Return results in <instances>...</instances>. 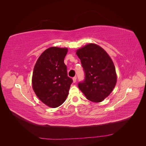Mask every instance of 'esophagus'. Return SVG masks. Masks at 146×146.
<instances>
[{"label":"esophagus","instance_id":"34e87169","mask_svg":"<svg viewBox=\"0 0 146 146\" xmlns=\"http://www.w3.org/2000/svg\"><path fill=\"white\" fill-rule=\"evenodd\" d=\"M73 82L74 83H76V80H77V77H73Z\"/></svg>","mask_w":146,"mask_h":146}]
</instances>
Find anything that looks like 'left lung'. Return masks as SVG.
Wrapping results in <instances>:
<instances>
[{
    "label": "left lung",
    "instance_id": "left-lung-1",
    "mask_svg": "<svg viewBox=\"0 0 146 146\" xmlns=\"http://www.w3.org/2000/svg\"><path fill=\"white\" fill-rule=\"evenodd\" d=\"M76 54L85 75L84 81L78 84L79 89L89 100L102 102L112 92L117 82L111 58L101 47L91 43L79 48Z\"/></svg>",
    "mask_w": 146,
    "mask_h": 146
}]
</instances>
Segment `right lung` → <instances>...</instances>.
Here are the masks:
<instances>
[{
	"instance_id": "1",
	"label": "right lung",
	"mask_w": 146,
	"mask_h": 146,
	"mask_svg": "<svg viewBox=\"0 0 146 146\" xmlns=\"http://www.w3.org/2000/svg\"><path fill=\"white\" fill-rule=\"evenodd\" d=\"M67 52V48H48L39 56L34 67V92L44 104L52 108L64 102L73 82L68 76L67 66L64 63Z\"/></svg>"
}]
</instances>
